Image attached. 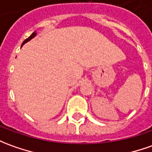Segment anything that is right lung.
I'll list each match as a JSON object with an SVG mask.
<instances>
[{
  "instance_id": "add662e5",
  "label": "right lung",
  "mask_w": 152,
  "mask_h": 152,
  "mask_svg": "<svg viewBox=\"0 0 152 152\" xmlns=\"http://www.w3.org/2000/svg\"><path fill=\"white\" fill-rule=\"evenodd\" d=\"M36 35H37V33H36V32H33L32 34H31V36H30V37H29L28 38H27V39H26V40H25V41H23V43H22V45H21V46H23V45H24V44H25V43H26V42H27V41H30V40H31V39H32L33 37H35Z\"/></svg>"
}]
</instances>
